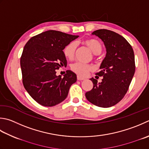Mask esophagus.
Returning <instances> with one entry per match:
<instances>
[{"label": "esophagus", "mask_w": 149, "mask_h": 149, "mask_svg": "<svg viewBox=\"0 0 149 149\" xmlns=\"http://www.w3.org/2000/svg\"><path fill=\"white\" fill-rule=\"evenodd\" d=\"M77 80H79V81H82V80L85 79V78L81 77V76H79V75H77Z\"/></svg>", "instance_id": "obj_1"}]
</instances>
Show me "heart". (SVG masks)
I'll return each instance as SVG.
<instances>
[{
	"mask_svg": "<svg viewBox=\"0 0 149 149\" xmlns=\"http://www.w3.org/2000/svg\"><path fill=\"white\" fill-rule=\"evenodd\" d=\"M83 43L90 49L94 54H100L102 51V45L99 40L95 39H88L84 40ZM77 48V43L75 41L69 42L63 49L65 56L68 59H72L74 57L75 50ZM72 70L80 75H86L93 70V67L86 64L76 63L72 65Z\"/></svg>",
	"mask_w": 149,
	"mask_h": 149,
	"instance_id": "1",
	"label": "heart"
}]
</instances>
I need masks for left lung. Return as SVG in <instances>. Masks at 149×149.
Listing matches in <instances>:
<instances>
[{
    "instance_id": "8db88e82",
    "label": "left lung",
    "mask_w": 149,
    "mask_h": 149,
    "mask_svg": "<svg viewBox=\"0 0 149 149\" xmlns=\"http://www.w3.org/2000/svg\"><path fill=\"white\" fill-rule=\"evenodd\" d=\"M92 34L102 40L107 54L96 74L103 79L97 83L95 79H90L93 88L85 96L96 106L110 107L119 103L128 91L135 73L134 54L127 40L114 31L101 29Z\"/></svg>"
}]
</instances>
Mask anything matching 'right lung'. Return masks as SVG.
Listing matches in <instances>:
<instances>
[{
  "label": "right lung",
  "instance_id": "add662e5",
  "mask_svg": "<svg viewBox=\"0 0 149 149\" xmlns=\"http://www.w3.org/2000/svg\"><path fill=\"white\" fill-rule=\"evenodd\" d=\"M78 36L48 30L31 37L24 46L20 57L22 83L26 91L38 103L53 107L63 101L68 95L77 75L67 70L62 75L56 70L66 66L63 53L66 45Z\"/></svg>",
  "mask_w": 149,
  "mask_h": 149
}]
</instances>
